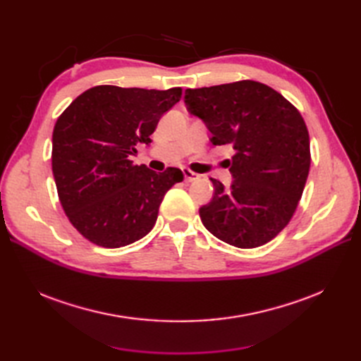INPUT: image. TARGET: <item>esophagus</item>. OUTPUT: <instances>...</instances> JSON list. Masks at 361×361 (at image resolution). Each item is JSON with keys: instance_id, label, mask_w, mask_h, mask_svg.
<instances>
[{"instance_id": "1", "label": "esophagus", "mask_w": 361, "mask_h": 361, "mask_svg": "<svg viewBox=\"0 0 361 361\" xmlns=\"http://www.w3.org/2000/svg\"><path fill=\"white\" fill-rule=\"evenodd\" d=\"M182 171H183L185 182H192V180H195V179H199V174H197V173H194V171H191L190 169H183Z\"/></svg>"}]
</instances>
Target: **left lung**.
Masks as SVG:
<instances>
[{"label":"left lung","instance_id":"1","mask_svg":"<svg viewBox=\"0 0 361 361\" xmlns=\"http://www.w3.org/2000/svg\"><path fill=\"white\" fill-rule=\"evenodd\" d=\"M187 110L202 118L214 146L235 149L231 188L212 179L200 207L203 226L238 248L269 243L297 209L310 169L309 130L300 111L257 81L185 90Z\"/></svg>","mask_w":361,"mask_h":361}]
</instances>
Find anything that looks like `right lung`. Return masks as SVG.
Returning <instances> with one entry per match:
<instances>
[{
    "label": "right lung",
    "mask_w": 361,
    "mask_h": 361,
    "mask_svg": "<svg viewBox=\"0 0 361 361\" xmlns=\"http://www.w3.org/2000/svg\"><path fill=\"white\" fill-rule=\"evenodd\" d=\"M182 89H123L96 85L57 118L52 133V173L64 214L90 243L118 248L154 228L159 204L179 169L157 173L130 155L150 145L162 114L180 101Z\"/></svg>",
    "instance_id": "1"
}]
</instances>
